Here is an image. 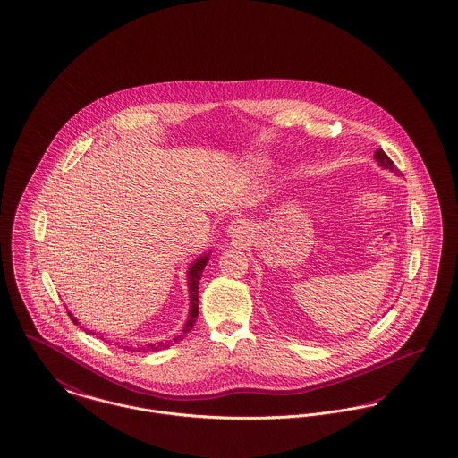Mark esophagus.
<instances>
[{"label": "esophagus", "instance_id": "34e87169", "mask_svg": "<svg viewBox=\"0 0 458 458\" xmlns=\"http://www.w3.org/2000/svg\"><path fill=\"white\" fill-rule=\"evenodd\" d=\"M247 226L242 223V221H235V223H232L230 226H228V233L232 235V237H242V235H246Z\"/></svg>", "mask_w": 458, "mask_h": 458}]
</instances>
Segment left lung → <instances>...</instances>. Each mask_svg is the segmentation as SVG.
I'll use <instances>...</instances> for the list:
<instances>
[{
	"mask_svg": "<svg viewBox=\"0 0 458 458\" xmlns=\"http://www.w3.org/2000/svg\"><path fill=\"white\" fill-rule=\"evenodd\" d=\"M375 160H377L384 169H390V171H394V173H395V165H394V162L388 158L387 155H386V151H384L382 148L375 151Z\"/></svg>",
	"mask_w": 458,
	"mask_h": 458,
	"instance_id": "1",
	"label": "left lung"
}]
</instances>
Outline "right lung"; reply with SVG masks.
<instances>
[{
    "instance_id": "right-lung-1",
    "label": "right lung",
    "mask_w": 458,
    "mask_h": 458,
    "mask_svg": "<svg viewBox=\"0 0 458 458\" xmlns=\"http://www.w3.org/2000/svg\"><path fill=\"white\" fill-rule=\"evenodd\" d=\"M209 256H211V252H204L202 256H199L191 265H190V268H188V291H190V314H188V320H186V324H184V327H182V331H181V335H177L176 338H173V340H167V342H160V344H149V345H146V347H142L141 351H162V349H169L173 344H177V342H181L182 340V336L186 335V333H190L191 331V327L195 326V320H197V316H199V284H200V277H202V270L206 268V265H208V261H209ZM71 316V312H68ZM72 318V322L74 324H78V320L74 318V317L71 316ZM81 327V326H80ZM85 331H89V335H96V331H90V329H85ZM101 340H106L105 336L99 333L98 335ZM107 342V340H106ZM140 351V349H138Z\"/></svg>"
}]
</instances>
